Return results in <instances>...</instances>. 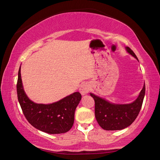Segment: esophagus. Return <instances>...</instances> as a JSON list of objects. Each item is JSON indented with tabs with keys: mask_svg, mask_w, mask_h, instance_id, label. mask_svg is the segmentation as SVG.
I'll return each instance as SVG.
<instances>
[{
	"mask_svg": "<svg viewBox=\"0 0 160 160\" xmlns=\"http://www.w3.org/2000/svg\"><path fill=\"white\" fill-rule=\"evenodd\" d=\"M90 86L87 83H84L80 87L79 91L80 93L82 95V96H84V95H87L88 93L90 91Z\"/></svg>",
	"mask_w": 160,
	"mask_h": 160,
	"instance_id": "esophagus-1",
	"label": "esophagus"
}]
</instances>
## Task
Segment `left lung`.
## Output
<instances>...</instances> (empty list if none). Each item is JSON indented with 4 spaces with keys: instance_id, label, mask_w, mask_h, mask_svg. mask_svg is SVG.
Segmentation results:
<instances>
[{
    "instance_id": "8db88e82",
    "label": "left lung",
    "mask_w": 160,
    "mask_h": 160,
    "mask_svg": "<svg viewBox=\"0 0 160 160\" xmlns=\"http://www.w3.org/2000/svg\"><path fill=\"white\" fill-rule=\"evenodd\" d=\"M127 53L138 60L134 52L126 47ZM95 101V116L98 123L106 131L122 130L129 127L140 113L145 96V84L138 98L128 104H115L90 93Z\"/></svg>"
}]
</instances>
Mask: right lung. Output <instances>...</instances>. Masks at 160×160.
<instances>
[{"label":"right lung","mask_w":160,"mask_h":160,"mask_svg":"<svg viewBox=\"0 0 160 160\" xmlns=\"http://www.w3.org/2000/svg\"><path fill=\"white\" fill-rule=\"evenodd\" d=\"M16 87L23 114L33 127L49 134L64 133L72 127L75 111L82 98L79 92L73 93L56 102L36 103L29 99L24 90L20 67Z\"/></svg>","instance_id":"1"}]
</instances>
